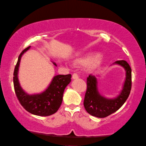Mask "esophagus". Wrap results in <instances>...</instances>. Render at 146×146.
Returning <instances> with one entry per match:
<instances>
[{"instance_id": "obj_1", "label": "esophagus", "mask_w": 146, "mask_h": 146, "mask_svg": "<svg viewBox=\"0 0 146 146\" xmlns=\"http://www.w3.org/2000/svg\"><path fill=\"white\" fill-rule=\"evenodd\" d=\"M78 78H79V76H78L77 74L74 73V74H72V79H73V80H76V79H78Z\"/></svg>"}]
</instances>
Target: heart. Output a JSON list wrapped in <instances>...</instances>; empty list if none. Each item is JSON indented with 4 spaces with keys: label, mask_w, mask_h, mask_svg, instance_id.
<instances>
[{
    "label": "heart",
    "mask_w": 146,
    "mask_h": 146,
    "mask_svg": "<svg viewBox=\"0 0 146 146\" xmlns=\"http://www.w3.org/2000/svg\"><path fill=\"white\" fill-rule=\"evenodd\" d=\"M103 61V57L101 55L89 54L87 56L80 57L76 60V63L80 65H88L90 70H94L101 64Z\"/></svg>",
    "instance_id": "1"
}]
</instances>
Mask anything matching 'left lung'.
<instances>
[{"label": "left lung", "mask_w": 146, "mask_h": 146, "mask_svg": "<svg viewBox=\"0 0 146 146\" xmlns=\"http://www.w3.org/2000/svg\"><path fill=\"white\" fill-rule=\"evenodd\" d=\"M113 64L122 66L125 71L122 89L116 97L109 98L100 92L95 76L90 74L87 79V89L83 105L87 113L93 116L105 118L114 113L123 106L129 96L131 89V68L129 64L124 60L115 61Z\"/></svg>", "instance_id": "8db88e82"}]
</instances>
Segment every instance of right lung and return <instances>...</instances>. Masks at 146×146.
<instances>
[{
    "label": "right lung",
    "instance_id": "add662e5",
    "mask_svg": "<svg viewBox=\"0 0 146 146\" xmlns=\"http://www.w3.org/2000/svg\"><path fill=\"white\" fill-rule=\"evenodd\" d=\"M30 48H26L19 55L13 73L14 89L19 102L24 108L34 115L47 116L56 113L63 101L64 90L71 82V74L56 75L43 91L36 94H28L21 87L19 80V69L21 57ZM55 66L56 63L52 61Z\"/></svg>",
    "mask_w": 146,
    "mask_h": 146
}]
</instances>
